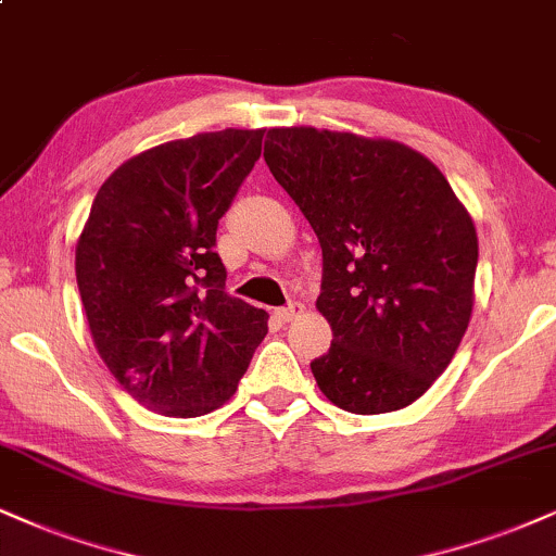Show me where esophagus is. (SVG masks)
I'll return each instance as SVG.
<instances>
[{
	"instance_id": "1",
	"label": "esophagus",
	"mask_w": 556,
	"mask_h": 556,
	"mask_svg": "<svg viewBox=\"0 0 556 556\" xmlns=\"http://www.w3.org/2000/svg\"><path fill=\"white\" fill-rule=\"evenodd\" d=\"M301 312H304V306H301L299 301H291L289 306H283V309L276 312V317H278L280 321H291V319H296Z\"/></svg>"
}]
</instances>
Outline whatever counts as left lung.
<instances>
[{"label":"left lung","mask_w":556,"mask_h":556,"mask_svg":"<svg viewBox=\"0 0 556 556\" xmlns=\"http://www.w3.org/2000/svg\"><path fill=\"white\" fill-rule=\"evenodd\" d=\"M265 162L321 247L317 309L330 351L321 394L355 415L392 413L454 358L475 304L477 231L428 156L396 141L270 128Z\"/></svg>","instance_id":"obj_1"}]
</instances>
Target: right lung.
<instances>
[{
    "label": "right lung",
    "instance_id": "right-lung-1",
    "mask_svg": "<svg viewBox=\"0 0 556 556\" xmlns=\"http://www.w3.org/2000/svg\"><path fill=\"white\" fill-rule=\"evenodd\" d=\"M263 128L149 149L102 182L77 242L100 358L143 407L198 417L237 392L267 314L226 293L218 218L263 152Z\"/></svg>",
    "mask_w": 556,
    "mask_h": 556
}]
</instances>
